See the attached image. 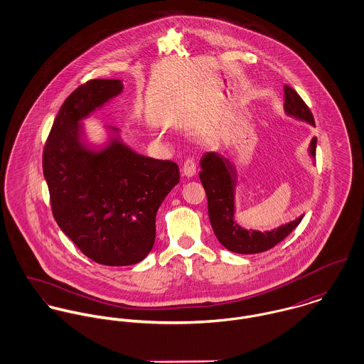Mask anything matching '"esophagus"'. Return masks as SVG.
Returning <instances> with one entry per match:
<instances>
[{
	"instance_id": "obj_1",
	"label": "esophagus",
	"mask_w": 364,
	"mask_h": 364,
	"mask_svg": "<svg viewBox=\"0 0 364 364\" xmlns=\"http://www.w3.org/2000/svg\"><path fill=\"white\" fill-rule=\"evenodd\" d=\"M182 173L185 176L196 175V162H195V159H192V158H186L185 159L183 166H182Z\"/></svg>"
}]
</instances>
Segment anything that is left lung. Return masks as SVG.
<instances>
[{"instance_id":"left-lung-1","label":"left lung","mask_w":364,"mask_h":364,"mask_svg":"<svg viewBox=\"0 0 364 364\" xmlns=\"http://www.w3.org/2000/svg\"><path fill=\"white\" fill-rule=\"evenodd\" d=\"M284 110L286 113L311 123L315 126L310 107L291 87L284 85ZM316 137L311 140L310 153L315 156ZM200 182L206 191L208 218L213 231L228 251L237 254H259L282 242L303 220H297L282 225L273 231L244 230L234 221V185L235 168L230 159L218 153H206L200 161Z\"/></svg>"}]
</instances>
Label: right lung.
I'll return each instance as SVG.
<instances>
[{"mask_svg":"<svg viewBox=\"0 0 364 364\" xmlns=\"http://www.w3.org/2000/svg\"><path fill=\"white\" fill-rule=\"evenodd\" d=\"M122 90L119 80L80 85L61 105L43 149L55 223L85 257L106 266L149 255L158 208L179 182L175 162L136 154L119 140L98 153L85 150L80 120Z\"/></svg>","mask_w":364,"mask_h":364,"instance_id":"right-lung-1","label":"right lung"}]
</instances>
